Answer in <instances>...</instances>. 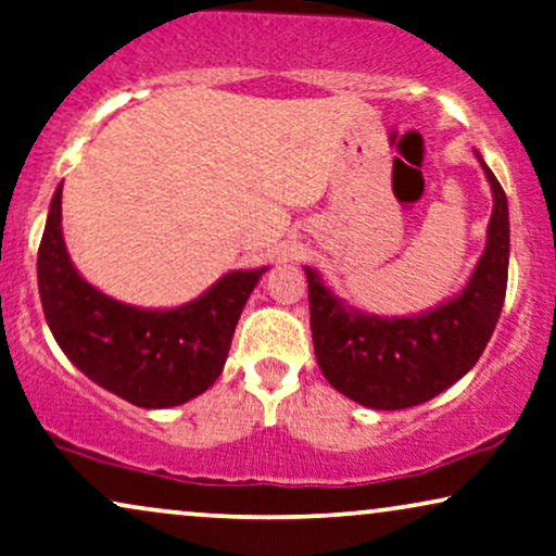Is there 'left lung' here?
<instances>
[{"label":"left lung","instance_id":"1","mask_svg":"<svg viewBox=\"0 0 556 556\" xmlns=\"http://www.w3.org/2000/svg\"><path fill=\"white\" fill-rule=\"evenodd\" d=\"M493 190L488 247L460 298L417 317H376L345 309L315 269H305L309 330L320 371L340 394L371 409H406L438 396L476 366L498 323L508 282V205Z\"/></svg>","mask_w":556,"mask_h":556}]
</instances>
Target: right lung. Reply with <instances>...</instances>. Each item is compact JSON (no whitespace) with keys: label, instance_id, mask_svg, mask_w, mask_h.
Wrapping results in <instances>:
<instances>
[{"label":"right lung","instance_id":"obj_1","mask_svg":"<svg viewBox=\"0 0 556 556\" xmlns=\"http://www.w3.org/2000/svg\"><path fill=\"white\" fill-rule=\"evenodd\" d=\"M55 190L37 249L42 313L63 353L88 379L144 409L203 394L224 371L228 348L264 269L231 271L177 309H137L106 298L73 269Z\"/></svg>","mask_w":556,"mask_h":556}]
</instances>
